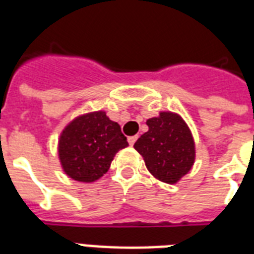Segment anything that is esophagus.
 I'll use <instances>...</instances> for the list:
<instances>
[{
  "mask_svg": "<svg viewBox=\"0 0 254 254\" xmlns=\"http://www.w3.org/2000/svg\"><path fill=\"white\" fill-rule=\"evenodd\" d=\"M136 139H137V136H128V143H129V145H133V143L136 141Z\"/></svg>",
  "mask_w": 254,
  "mask_h": 254,
  "instance_id": "1",
  "label": "esophagus"
}]
</instances>
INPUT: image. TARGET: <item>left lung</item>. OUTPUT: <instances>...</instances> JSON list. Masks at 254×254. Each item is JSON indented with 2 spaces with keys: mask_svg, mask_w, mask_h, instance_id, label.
Listing matches in <instances>:
<instances>
[{
  "mask_svg": "<svg viewBox=\"0 0 254 254\" xmlns=\"http://www.w3.org/2000/svg\"><path fill=\"white\" fill-rule=\"evenodd\" d=\"M148 131L133 148L143 156L152 176L167 184H176L194 163V140L190 127L180 115L162 111L147 121Z\"/></svg>",
  "mask_w": 254,
  "mask_h": 254,
  "instance_id": "1",
  "label": "left lung"
}]
</instances>
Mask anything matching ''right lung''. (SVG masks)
Returning <instances> with one entry per match:
<instances>
[{
	"label": "right lung",
	"instance_id": "obj_1",
	"mask_svg": "<svg viewBox=\"0 0 254 254\" xmlns=\"http://www.w3.org/2000/svg\"><path fill=\"white\" fill-rule=\"evenodd\" d=\"M128 145L121 126L105 111L76 117L62 131L58 156L64 174L72 180L92 183L109 171L114 156Z\"/></svg>",
	"mask_w": 254,
	"mask_h": 254
}]
</instances>
